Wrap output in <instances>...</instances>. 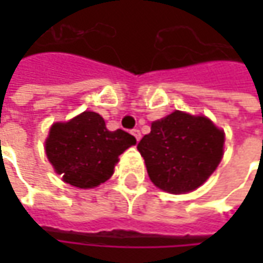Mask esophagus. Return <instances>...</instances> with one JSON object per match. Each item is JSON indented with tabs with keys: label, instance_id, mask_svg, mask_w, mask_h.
Listing matches in <instances>:
<instances>
[{
	"label": "esophagus",
	"instance_id": "1",
	"mask_svg": "<svg viewBox=\"0 0 263 263\" xmlns=\"http://www.w3.org/2000/svg\"><path fill=\"white\" fill-rule=\"evenodd\" d=\"M132 135L136 137L137 142H139V140L142 139V133H140V130H139V128H135V130H132Z\"/></svg>",
	"mask_w": 263,
	"mask_h": 263
}]
</instances>
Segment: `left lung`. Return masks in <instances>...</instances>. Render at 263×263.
<instances>
[{
    "mask_svg": "<svg viewBox=\"0 0 263 263\" xmlns=\"http://www.w3.org/2000/svg\"><path fill=\"white\" fill-rule=\"evenodd\" d=\"M224 130L211 118L176 109L151 124L137 149L158 189L186 195L214 174L224 157Z\"/></svg>",
    "mask_w": 263,
    "mask_h": 263,
    "instance_id": "obj_1",
    "label": "left lung"
}]
</instances>
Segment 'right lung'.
Instances as JSON below:
<instances>
[{
    "instance_id": "1",
    "label": "right lung",
    "mask_w": 263,
    "mask_h": 263,
    "mask_svg": "<svg viewBox=\"0 0 263 263\" xmlns=\"http://www.w3.org/2000/svg\"><path fill=\"white\" fill-rule=\"evenodd\" d=\"M136 145L124 130L111 132L105 120L93 111H83L68 121L49 127L45 154L63 181L77 189H93L114 174L118 157Z\"/></svg>"
}]
</instances>
